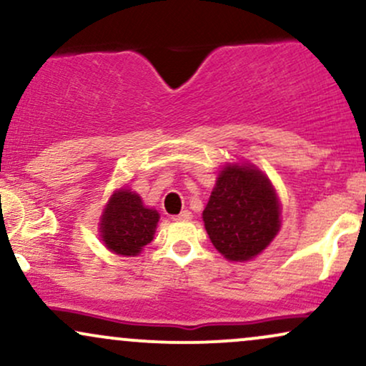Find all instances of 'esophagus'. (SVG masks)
Masks as SVG:
<instances>
[{
	"label": "esophagus",
	"mask_w": 366,
	"mask_h": 366,
	"mask_svg": "<svg viewBox=\"0 0 366 366\" xmlns=\"http://www.w3.org/2000/svg\"><path fill=\"white\" fill-rule=\"evenodd\" d=\"M191 217H192V213L189 212V209H184V212H180L179 215H175L174 217V220H191Z\"/></svg>",
	"instance_id": "34e87169"
}]
</instances>
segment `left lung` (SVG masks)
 <instances>
[{"instance_id": "8db88e82", "label": "left lung", "mask_w": 366, "mask_h": 366, "mask_svg": "<svg viewBox=\"0 0 366 366\" xmlns=\"http://www.w3.org/2000/svg\"><path fill=\"white\" fill-rule=\"evenodd\" d=\"M203 222L218 253L230 262H247L279 232V197L256 167L230 163L218 174Z\"/></svg>"}]
</instances>
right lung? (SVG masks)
Listing matches in <instances>:
<instances>
[{
	"mask_svg": "<svg viewBox=\"0 0 366 366\" xmlns=\"http://www.w3.org/2000/svg\"><path fill=\"white\" fill-rule=\"evenodd\" d=\"M159 215L146 208L141 196L130 189H119L108 199L99 232L108 249L115 254L136 256L153 241Z\"/></svg>",
	"mask_w": 366,
	"mask_h": 366,
	"instance_id": "1",
	"label": "right lung"
}]
</instances>
